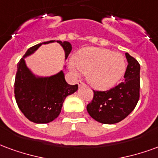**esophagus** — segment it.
Instances as JSON below:
<instances>
[{
    "mask_svg": "<svg viewBox=\"0 0 158 158\" xmlns=\"http://www.w3.org/2000/svg\"><path fill=\"white\" fill-rule=\"evenodd\" d=\"M77 84H78V86H79V87H81V86H83V85H85V84H84V82H82L81 81H78Z\"/></svg>",
    "mask_w": 158,
    "mask_h": 158,
    "instance_id": "1",
    "label": "esophagus"
}]
</instances>
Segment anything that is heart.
<instances>
[{"label":"heart","instance_id":"obj_1","mask_svg":"<svg viewBox=\"0 0 158 158\" xmlns=\"http://www.w3.org/2000/svg\"><path fill=\"white\" fill-rule=\"evenodd\" d=\"M69 67L76 75L78 71L87 74V80L94 88L107 90L123 77L125 62L118 53L103 48L87 47L75 55Z\"/></svg>","mask_w":158,"mask_h":158}]
</instances>
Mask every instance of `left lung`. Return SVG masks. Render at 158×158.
<instances>
[{
  "label": "left lung",
  "mask_w": 158,
  "mask_h": 158,
  "mask_svg": "<svg viewBox=\"0 0 158 158\" xmlns=\"http://www.w3.org/2000/svg\"><path fill=\"white\" fill-rule=\"evenodd\" d=\"M128 65L124 81L108 91H93V98L87 106L88 114L102 124H115L131 114L140 98V64L125 53Z\"/></svg>",
  "instance_id": "8db88e82"
}]
</instances>
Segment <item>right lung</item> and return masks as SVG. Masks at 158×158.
Wrapping results in <instances>:
<instances>
[{
  "mask_svg": "<svg viewBox=\"0 0 158 158\" xmlns=\"http://www.w3.org/2000/svg\"><path fill=\"white\" fill-rule=\"evenodd\" d=\"M54 42L62 46L66 60L72 49L71 44L50 40L29 48L18 64L14 84L16 102L25 117L37 124H47L57 118L65 98L78 89L77 84L70 85L65 81L63 71L50 77H39L26 65L24 59L27 56L33 54L42 44Z\"/></svg>",
  "mask_w": 158,
  "mask_h": 158,
  "instance_id": "right-lung-1",
  "label": "right lung"
}]
</instances>
